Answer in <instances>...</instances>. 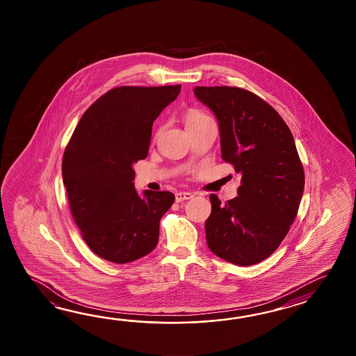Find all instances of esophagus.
<instances>
[{
    "label": "esophagus",
    "mask_w": 356,
    "mask_h": 356,
    "mask_svg": "<svg viewBox=\"0 0 356 356\" xmlns=\"http://www.w3.org/2000/svg\"><path fill=\"white\" fill-rule=\"evenodd\" d=\"M192 197H193V195L191 192H178V193H175V201L181 202V201H186V200H191Z\"/></svg>",
    "instance_id": "34e87169"
}]
</instances>
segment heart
<instances>
[{
    "label": "heart",
    "instance_id": "obj_1",
    "mask_svg": "<svg viewBox=\"0 0 356 356\" xmlns=\"http://www.w3.org/2000/svg\"><path fill=\"white\" fill-rule=\"evenodd\" d=\"M210 120V117L207 114L198 111V109H189L187 114H186V126H191L195 123H200V122Z\"/></svg>",
    "mask_w": 356,
    "mask_h": 356
}]
</instances>
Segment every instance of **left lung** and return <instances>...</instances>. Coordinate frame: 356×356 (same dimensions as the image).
<instances>
[{
	"instance_id": "1",
	"label": "left lung",
	"mask_w": 356,
	"mask_h": 356,
	"mask_svg": "<svg viewBox=\"0 0 356 356\" xmlns=\"http://www.w3.org/2000/svg\"><path fill=\"white\" fill-rule=\"evenodd\" d=\"M195 95L218 118L221 158L242 175L238 196L227 204L210 196L207 245L230 264L256 265L279 248L302 200L294 137L273 106L245 89L196 86Z\"/></svg>"
}]
</instances>
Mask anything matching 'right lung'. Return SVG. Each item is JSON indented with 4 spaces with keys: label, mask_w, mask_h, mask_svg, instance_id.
<instances>
[{
    "label": "right lung",
    "mask_w": 356,
    "mask_h": 356,
    "mask_svg": "<svg viewBox=\"0 0 356 356\" xmlns=\"http://www.w3.org/2000/svg\"><path fill=\"white\" fill-rule=\"evenodd\" d=\"M181 85L120 86L94 102L76 126L62 159L68 204L83 241L97 256L129 264L149 254L175 197L138 196L134 164L149 154L152 123Z\"/></svg>",
    "instance_id": "right-lung-1"
}]
</instances>
